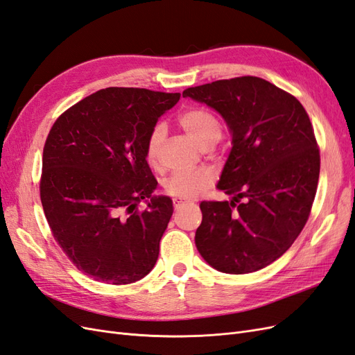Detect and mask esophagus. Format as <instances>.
I'll list each match as a JSON object with an SVG mask.
<instances>
[{
    "mask_svg": "<svg viewBox=\"0 0 355 355\" xmlns=\"http://www.w3.org/2000/svg\"><path fill=\"white\" fill-rule=\"evenodd\" d=\"M188 201H185V200H182V198H175L173 200V207H175V210H179L182 206H185Z\"/></svg>",
    "mask_w": 355,
    "mask_h": 355,
    "instance_id": "obj_1",
    "label": "esophagus"
}]
</instances>
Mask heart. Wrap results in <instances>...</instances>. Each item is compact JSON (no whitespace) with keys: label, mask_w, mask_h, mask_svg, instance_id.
Masks as SVG:
<instances>
[{"label":"heart","mask_w":355,"mask_h":355,"mask_svg":"<svg viewBox=\"0 0 355 355\" xmlns=\"http://www.w3.org/2000/svg\"><path fill=\"white\" fill-rule=\"evenodd\" d=\"M179 124L187 135L202 149L211 148L222 137V124L219 118L206 108H191L182 112ZM163 124H157L146 139L145 155L149 163H154L159 144L164 139ZM216 180V173L211 168H198L184 173H173L164 180V191L170 197L176 198H197L207 191Z\"/></svg>","instance_id":"heart-1"}]
</instances>
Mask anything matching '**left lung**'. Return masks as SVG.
I'll return each mask as SVG.
<instances>
[{
    "label": "left lung",
    "instance_id": "1",
    "mask_svg": "<svg viewBox=\"0 0 355 355\" xmlns=\"http://www.w3.org/2000/svg\"><path fill=\"white\" fill-rule=\"evenodd\" d=\"M182 96L216 110L232 133L218 188L235 197L200 204L197 249L220 272L262 270L290 249L313 207L320 149L309 116L293 94L250 75Z\"/></svg>",
    "mask_w": 355,
    "mask_h": 355
}]
</instances>
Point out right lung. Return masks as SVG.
<instances>
[{"instance_id":"obj_1","label":"right lung","mask_w":355,"mask_h":355,"mask_svg":"<svg viewBox=\"0 0 355 355\" xmlns=\"http://www.w3.org/2000/svg\"><path fill=\"white\" fill-rule=\"evenodd\" d=\"M180 93L108 87L72 105L42 151L40 197L53 237L83 274L128 284L153 270L173 213L146 161V139ZM150 198L145 211L138 204Z\"/></svg>"}]
</instances>
